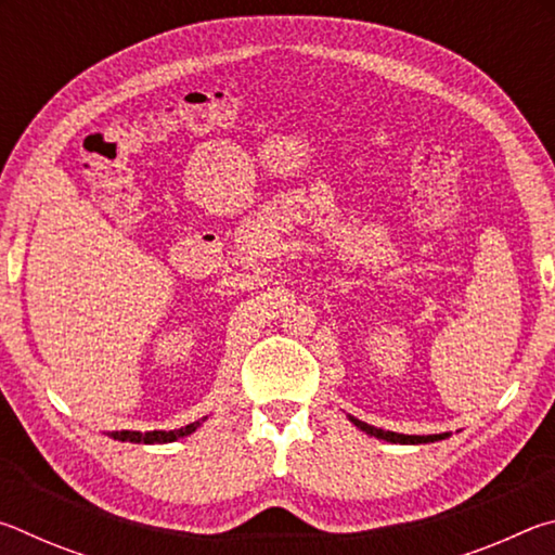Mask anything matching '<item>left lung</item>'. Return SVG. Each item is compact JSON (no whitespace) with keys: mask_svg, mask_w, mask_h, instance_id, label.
I'll use <instances>...</instances> for the list:
<instances>
[{"mask_svg":"<svg viewBox=\"0 0 555 555\" xmlns=\"http://www.w3.org/2000/svg\"><path fill=\"white\" fill-rule=\"evenodd\" d=\"M352 424L364 430V434H370L374 438H382V440H389V443H401V446H411V443H434V440H443L448 438V434H440V436H403V434H393V430H382V428H374L370 424H364V421H357L350 418Z\"/></svg>","mask_w":555,"mask_h":555,"instance_id":"obj_1","label":"left lung"}]
</instances>
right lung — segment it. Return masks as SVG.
Returning <instances> with one entry per match:
<instances>
[{
    "label": "right lung",
    "mask_w": 555,
    "mask_h": 555,
    "mask_svg": "<svg viewBox=\"0 0 555 555\" xmlns=\"http://www.w3.org/2000/svg\"><path fill=\"white\" fill-rule=\"evenodd\" d=\"M198 426L201 421H195V424H188L185 428H178V430H149V434H142V430H117V434H112V438L129 440V443H171V440L191 436Z\"/></svg>",
    "instance_id": "obj_1"
}]
</instances>
